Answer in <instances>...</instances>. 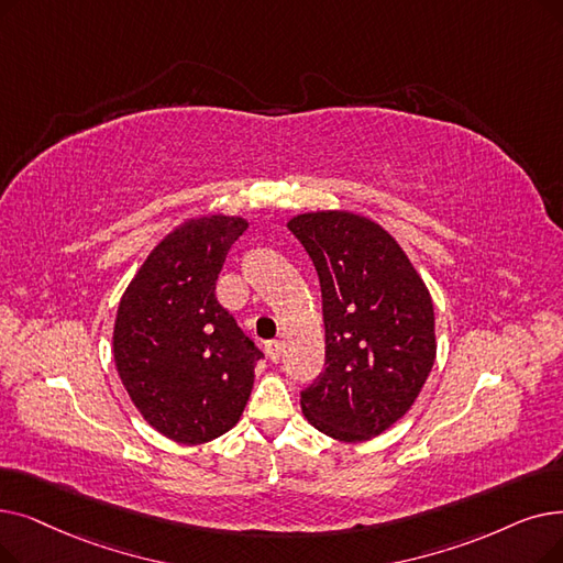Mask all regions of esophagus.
Here are the masks:
<instances>
[{
	"label": "esophagus",
	"mask_w": 563,
	"mask_h": 563,
	"mask_svg": "<svg viewBox=\"0 0 563 563\" xmlns=\"http://www.w3.org/2000/svg\"><path fill=\"white\" fill-rule=\"evenodd\" d=\"M266 356L272 358L274 363H278L280 361V356H283V342L280 340H272L266 345Z\"/></svg>",
	"instance_id": "obj_1"
}]
</instances>
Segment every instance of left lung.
<instances>
[{
  "mask_svg": "<svg viewBox=\"0 0 563 563\" xmlns=\"http://www.w3.org/2000/svg\"><path fill=\"white\" fill-rule=\"evenodd\" d=\"M322 287L324 371L301 390L306 419L340 442L394 426L434 363V310L426 283L386 230L347 211L287 223Z\"/></svg>",
  "mask_w": 563,
  "mask_h": 563,
  "instance_id": "1",
  "label": "left lung"
}]
</instances>
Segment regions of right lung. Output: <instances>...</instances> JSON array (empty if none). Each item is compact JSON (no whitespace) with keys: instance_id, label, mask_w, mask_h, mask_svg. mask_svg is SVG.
I'll return each instance as SVG.
<instances>
[{"instance_id":"add662e5","label":"right lung","mask_w":563,"mask_h":563,"mask_svg":"<svg viewBox=\"0 0 563 563\" xmlns=\"http://www.w3.org/2000/svg\"><path fill=\"white\" fill-rule=\"evenodd\" d=\"M243 218L205 216L167 234L119 301L114 363L133 405L161 434L202 444L239 421L264 354L216 299Z\"/></svg>"}]
</instances>
